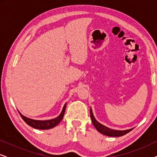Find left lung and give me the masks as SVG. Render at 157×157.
I'll return each instance as SVG.
<instances>
[{
	"label": "left lung",
	"instance_id": "8db88e82",
	"mask_svg": "<svg viewBox=\"0 0 157 157\" xmlns=\"http://www.w3.org/2000/svg\"><path fill=\"white\" fill-rule=\"evenodd\" d=\"M90 115H91V121L93 123L94 126H95V128H96V130L98 131V132L101 133V134L106 135V136H113V137H117V136H124L131 132L133 128H131V129H128V130H124V131H118V130H114V129H111V128H109L106 126H105L104 125H102L101 124H100L99 122H98L96 121L95 118L94 117L93 112H92L91 109H90Z\"/></svg>",
	"mask_w": 157,
	"mask_h": 157
}]
</instances>
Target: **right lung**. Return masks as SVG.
I'll return each mask as SVG.
<instances>
[{
	"label": "right lung",
	"mask_w": 157,
	"mask_h": 157,
	"mask_svg": "<svg viewBox=\"0 0 157 157\" xmlns=\"http://www.w3.org/2000/svg\"><path fill=\"white\" fill-rule=\"evenodd\" d=\"M66 107V104H65V105H64L63 110H62L61 114H60L57 118L51 119V120H46V121H38V120L31 119L24 117V116H23L21 113H20L21 117L23 119V121H24L28 125L31 126V127L37 128V129H42V130L49 129V128L55 127V126H56L57 124H59L60 122H61V120L63 119L64 113H65Z\"/></svg>",
	"instance_id": "1"
}]
</instances>
